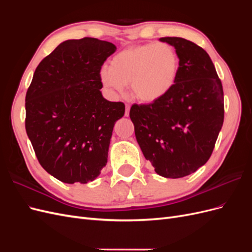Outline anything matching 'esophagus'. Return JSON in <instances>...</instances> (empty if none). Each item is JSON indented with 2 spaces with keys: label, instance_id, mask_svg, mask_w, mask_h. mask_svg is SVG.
<instances>
[{
  "label": "esophagus",
  "instance_id": "1",
  "mask_svg": "<svg viewBox=\"0 0 252 252\" xmlns=\"http://www.w3.org/2000/svg\"><path fill=\"white\" fill-rule=\"evenodd\" d=\"M129 110H130V106L126 105V110H125V117H129Z\"/></svg>",
  "mask_w": 252,
  "mask_h": 252
}]
</instances>
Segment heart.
<instances>
[{
  "label": "heart",
  "mask_w": 252,
  "mask_h": 252,
  "mask_svg": "<svg viewBox=\"0 0 252 252\" xmlns=\"http://www.w3.org/2000/svg\"><path fill=\"white\" fill-rule=\"evenodd\" d=\"M180 69L177 51L167 43H147L128 47L100 70L104 87L122 93L126 84L141 102L152 103L165 96L174 86Z\"/></svg>",
  "instance_id": "obj_1"
}]
</instances>
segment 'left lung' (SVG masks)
I'll return each mask as SVG.
<instances>
[{
	"mask_svg": "<svg viewBox=\"0 0 252 252\" xmlns=\"http://www.w3.org/2000/svg\"><path fill=\"white\" fill-rule=\"evenodd\" d=\"M180 59L172 89L129 112L145 158L158 174L179 179L208 161L224 122V93L208 53L183 37H161Z\"/></svg>",
	"mask_w": 252,
	"mask_h": 252,
	"instance_id": "8db88e82",
	"label": "left lung"
}]
</instances>
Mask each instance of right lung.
Returning a JSON list of instances; mask_svg holds the SVG:
<instances>
[{"instance_id":"add662e5","label":"right lung","mask_w":252,"mask_h":252,"mask_svg":"<svg viewBox=\"0 0 252 252\" xmlns=\"http://www.w3.org/2000/svg\"><path fill=\"white\" fill-rule=\"evenodd\" d=\"M116 45L94 37L61 43L36 67L25 98V127L43 168L59 181L86 184L107 164L125 105L102 95L100 70Z\"/></svg>"}]
</instances>
